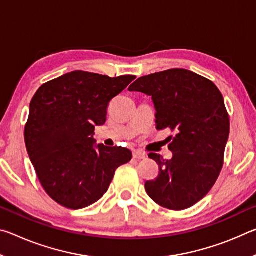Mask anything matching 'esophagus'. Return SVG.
I'll return each mask as SVG.
<instances>
[{"label": "esophagus", "instance_id": "esophagus-1", "mask_svg": "<svg viewBox=\"0 0 256 256\" xmlns=\"http://www.w3.org/2000/svg\"><path fill=\"white\" fill-rule=\"evenodd\" d=\"M133 158L136 160H144L146 158V154L144 152H142V151H134Z\"/></svg>", "mask_w": 256, "mask_h": 256}]
</instances>
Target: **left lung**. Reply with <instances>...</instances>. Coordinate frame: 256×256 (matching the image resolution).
I'll use <instances>...</instances> for the list:
<instances>
[{
  "label": "left lung",
  "mask_w": 256,
  "mask_h": 256,
  "mask_svg": "<svg viewBox=\"0 0 256 256\" xmlns=\"http://www.w3.org/2000/svg\"><path fill=\"white\" fill-rule=\"evenodd\" d=\"M152 97L158 130L170 128V160L149 158L159 174L146 180L148 196L170 210H185L202 200L218 180L229 136L224 97L206 78L184 68H170L138 78L128 86Z\"/></svg>",
  "instance_id": "left-lung-1"
}]
</instances>
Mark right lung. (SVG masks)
Instances as JSON below:
<instances>
[{"label":"right lung","mask_w":256,"mask_h":256,"mask_svg":"<svg viewBox=\"0 0 256 256\" xmlns=\"http://www.w3.org/2000/svg\"><path fill=\"white\" fill-rule=\"evenodd\" d=\"M136 76L73 71L40 86L24 126L29 158L42 188L68 209L97 202L132 152L94 146V126L106 122L107 108Z\"/></svg>","instance_id":"right-lung-1"}]
</instances>
